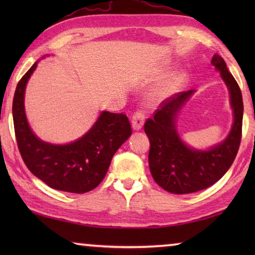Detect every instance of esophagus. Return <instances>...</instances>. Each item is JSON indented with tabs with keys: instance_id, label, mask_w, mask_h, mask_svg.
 Masks as SVG:
<instances>
[{
	"instance_id": "obj_1",
	"label": "esophagus",
	"mask_w": 255,
	"mask_h": 255,
	"mask_svg": "<svg viewBox=\"0 0 255 255\" xmlns=\"http://www.w3.org/2000/svg\"><path fill=\"white\" fill-rule=\"evenodd\" d=\"M145 122V116L141 111H136L135 114L132 115L131 118V126L133 130H139V129L143 127Z\"/></svg>"
}]
</instances>
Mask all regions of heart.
Wrapping results in <instances>:
<instances>
[{"mask_svg":"<svg viewBox=\"0 0 255 255\" xmlns=\"http://www.w3.org/2000/svg\"><path fill=\"white\" fill-rule=\"evenodd\" d=\"M179 83V79H174V80H172V81H170L169 83H167L165 86H164V88L162 89V90H159L158 91V93L156 94V97H159V96H164V94H166L167 92H170L172 89L174 88V86Z\"/></svg>","mask_w":255,"mask_h":255,"instance_id":"heart-1","label":"heart"}]
</instances>
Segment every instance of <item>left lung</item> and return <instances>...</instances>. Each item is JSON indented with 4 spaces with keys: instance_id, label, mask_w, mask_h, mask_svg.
I'll return each mask as SVG.
<instances>
[{
    "instance_id": "obj_1",
    "label": "left lung",
    "mask_w": 255,
    "mask_h": 255,
    "mask_svg": "<svg viewBox=\"0 0 255 255\" xmlns=\"http://www.w3.org/2000/svg\"><path fill=\"white\" fill-rule=\"evenodd\" d=\"M211 64L221 72L231 94L234 123L223 143L208 150H198L185 145L176 131L175 117L193 90L167 98L148 118L144 130L149 139L148 164L153 179L159 187L176 195L192 193L210 187L222 178L234 162L242 138L243 99L241 89L226 63L214 55Z\"/></svg>"
}]
</instances>
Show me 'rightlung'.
<instances>
[{
  "label": "right lung",
  "mask_w": 255,
  "mask_h": 255,
  "mask_svg": "<svg viewBox=\"0 0 255 255\" xmlns=\"http://www.w3.org/2000/svg\"><path fill=\"white\" fill-rule=\"evenodd\" d=\"M37 63L16 85L12 114L16 143L30 172L59 191L84 193L97 188L115 153L131 135L125 114L103 111L93 127L73 143L55 145L40 140L29 127L24 112V91Z\"/></svg>",
  "instance_id": "1"
}]
</instances>
